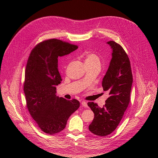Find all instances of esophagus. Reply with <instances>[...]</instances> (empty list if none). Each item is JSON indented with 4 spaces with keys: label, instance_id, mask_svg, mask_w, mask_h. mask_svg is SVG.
<instances>
[{
    "label": "esophagus",
    "instance_id": "esophagus-1",
    "mask_svg": "<svg viewBox=\"0 0 158 158\" xmlns=\"http://www.w3.org/2000/svg\"><path fill=\"white\" fill-rule=\"evenodd\" d=\"M81 105H82V106H83L84 107H87V102L85 101H82Z\"/></svg>",
    "mask_w": 158,
    "mask_h": 158
}]
</instances>
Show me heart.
Returning <instances> with one entry per match:
<instances>
[{
	"label": "heart",
	"mask_w": 158,
	"mask_h": 158,
	"mask_svg": "<svg viewBox=\"0 0 158 158\" xmlns=\"http://www.w3.org/2000/svg\"><path fill=\"white\" fill-rule=\"evenodd\" d=\"M85 63L89 64H100L101 61L99 57L94 53H88L85 56Z\"/></svg>",
	"instance_id": "obj_1"
}]
</instances>
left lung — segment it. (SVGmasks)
Masks as SVG:
<instances>
[{
    "label": "left lung",
    "mask_w": 158,
    "mask_h": 158,
    "mask_svg": "<svg viewBox=\"0 0 158 158\" xmlns=\"http://www.w3.org/2000/svg\"><path fill=\"white\" fill-rule=\"evenodd\" d=\"M107 44L112 51V59L102 85L104 91L109 93V97L102 107L94 102L87 103L94 113L89 129L99 136L111 134L119 125L130 101L132 84L130 61L125 51L114 41L110 40Z\"/></svg>",
    "instance_id": "obj_1"
}]
</instances>
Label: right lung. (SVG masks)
Masks as SVG:
<instances>
[{
	"instance_id": "1",
	"label": "right lung",
	"mask_w": 158,
	"mask_h": 158,
	"mask_svg": "<svg viewBox=\"0 0 158 158\" xmlns=\"http://www.w3.org/2000/svg\"><path fill=\"white\" fill-rule=\"evenodd\" d=\"M77 48L59 39H49L38 44L27 60L24 84L27 107L45 133L52 135L62 131L70 116L79 107L77 100L69 101L56 96V85L62 81L58 57Z\"/></svg>"
}]
</instances>
